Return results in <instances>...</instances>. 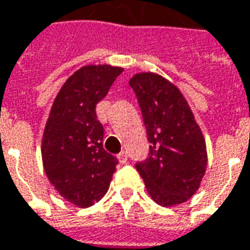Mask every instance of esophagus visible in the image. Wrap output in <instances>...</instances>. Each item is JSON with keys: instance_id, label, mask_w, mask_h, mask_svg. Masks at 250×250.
<instances>
[{"instance_id": "34e87169", "label": "esophagus", "mask_w": 250, "mask_h": 250, "mask_svg": "<svg viewBox=\"0 0 250 250\" xmlns=\"http://www.w3.org/2000/svg\"><path fill=\"white\" fill-rule=\"evenodd\" d=\"M118 160H120L121 164H125V162L128 161V152L126 151L120 152V154H118Z\"/></svg>"}]
</instances>
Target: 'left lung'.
Instances as JSON below:
<instances>
[{"mask_svg":"<svg viewBox=\"0 0 250 250\" xmlns=\"http://www.w3.org/2000/svg\"><path fill=\"white\" fill-rule=\"evenodd\" d=\"M142 110L148 155L136 162L157 204L173 207L191 198L207 169V146L186 99L168 80L140 73L129 81Z\"/></svg>","mask_w":250,"mask_h":250,"instance_id":"1","label":"left lung"}]
</instances>
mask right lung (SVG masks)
<instances>
[{
  "mask_svg": "<svg viewBox=\"0 0 250 250\" xmlns=\"http://www.w3.org/2000/svg\"><path fill=\"white\" fill-rule=\"evenodd\" d=\"M122 71L107 64L77 70L58 93L43 130L45 173L63 198L80 208L104 197L118 164L103 148L96 104Z\"/></svg>",
  "mask_w": 250,
  "mask_h": 250,
  "instance_id": "1",
  "label": "right lung"
}]
</instances>
